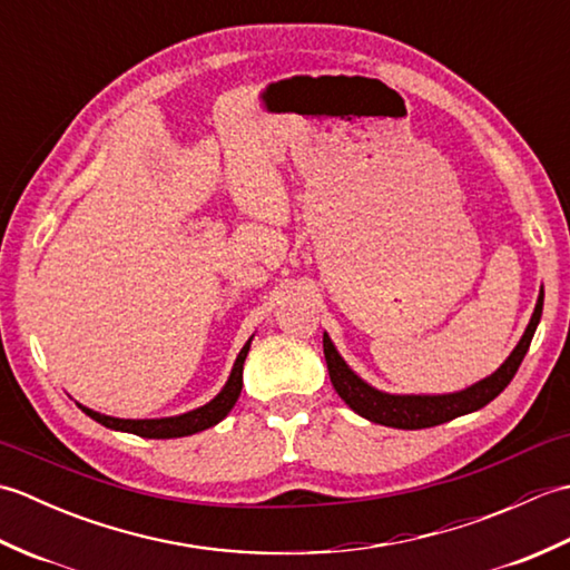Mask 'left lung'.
Segmentation results:
<instances>
[{
	"mask_svg": "<svg viewBox=\"0 0 570 570\" xmlns=\"http://www.w3.org/2000/svg\"><path fill=\"white\" fill-rule=\"evenodd\" d=\"M541 311H543V288L537 301L534 316H531L522 341H519V345L512 350V355L504 360V365L494 374H490L488 380L472 384L468 390L455 392V394L423 396V394H386V392L374 390V386L362 382L357 374L345 365V360L337 355V350L331 343L328 335H323L325 365H328V374L335 392L341 394L343 402L353 411H357L360 416L392 429H406V431L431 429V426H439V423L470 414V411H478L485 404H490L492 399L512 382L531 345V337H534V331L541 321Z\"/></svg>",
	"mask_w": 570,
	"mask_h": 570,
	"instance_id": "1",
	"label": "left lung"
}]
</instances>
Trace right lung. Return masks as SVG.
<instances>
[{"label":"right lung","instance_id":"add662e5","mask_svg":"<svg viewBox=\"0 0 570 570\" xmlns=\"http://www.w3.org/2000/svg\"><path fill=\"white\" fill-rule=\"evenodd\" d=\"M249 343H252V337L247 341V345L239 350L235 367H233V372H229V380L223 386V392L217 394L213 402H208L200 409H193V411H188V414L168 416V419H115V416L98 414V411H92L88 406H80V409L90 419L102 423V426H107V429L135 433V435H141V439H180V435L205 431V429L215 426L217 421H223L229 414V409L235 406L237 396L242 392V367H245Z\"/></svg>","mask_w":570,"mask_h":570}]
</instances>
